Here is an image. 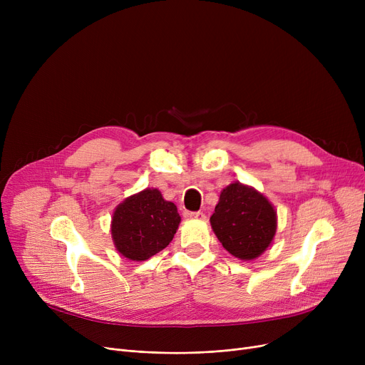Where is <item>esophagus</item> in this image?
<instances>
[{"mask_svg": "<svg viewBox=\"0 0 365 365\" xmlns=\"http://www.w3.org/2000/svg\"><path fill=\"white\" fill-rule=\"evenodd\" d=\"M190 219H197V220H205V215L202 212H195V213H189Z\"/></svg>", "mask_w": 365, "mask_h": 365, "instance_id": "obj_1", "label": "esophagus"}]
</instances>
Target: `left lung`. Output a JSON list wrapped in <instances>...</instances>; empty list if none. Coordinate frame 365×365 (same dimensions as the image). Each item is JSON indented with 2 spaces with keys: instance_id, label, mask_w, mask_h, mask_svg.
Instances as JSON below:
<instances>
[{
  "instance_id": "8db88e82",
  "label": "left lung",
  "mask_w": 365,
  "mask_h": 365,
  "mask_svg": "<svg viewBox=\"0 0 365 365\" xmlns=\"http://www.w3.org/2000/svg\"><path fill=\"white\" fill-rule=\"evenodd\" d=\"M277 210L253 186L234 182L223 187L213 216V232L225 250L250 262L262 256L277 234Z\"/></svg>"
}]
</instances>
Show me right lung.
Returning <instances> with one entry per match:
<instances>
[{
	"label": "right lung",
	"instance_id": "obj_1",
	"mask_svg": "<svg viewBox=\"0 0 365 365\" xmlns=\"http://www.w3.org/2000/svg\"><path fill=\"white\" fill-rule=\"evenodd\" d=\"M180 216L175 202L165 201L157 187H146L117 205L110 235L117 252L128 260L143 262L160 253L175 237Z\"/></svg>",
	"mask_w": 365,
	"mask_h": 365
}]
</instances>
